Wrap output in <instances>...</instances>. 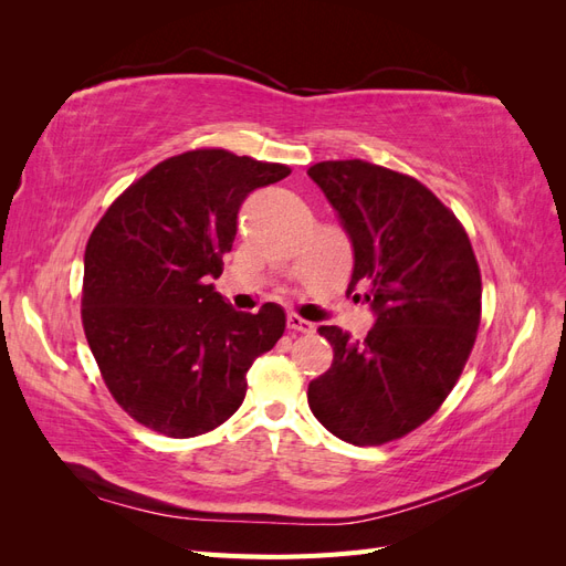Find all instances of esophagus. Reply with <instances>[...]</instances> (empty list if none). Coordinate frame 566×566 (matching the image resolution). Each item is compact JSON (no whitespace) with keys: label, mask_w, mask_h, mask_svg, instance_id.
Segmentation results:
<instances>
[{"label":"esophagus","mask_w":566,"mask_h":566,"mask_svg":"<svg viewBox=\"0 0 566 566\" xmlns=\"http://www.w3.org/2000/svg\"><path fill=\"white\" fill-rule=\"evenodd\" d=\"M287 328L293 331V333H304V335H310V333H314V331H316V325H314L312 321H304V318H300L297 314H290V316H287Z\"/></svg>","instance_id":"34e87169"}]
</instances>
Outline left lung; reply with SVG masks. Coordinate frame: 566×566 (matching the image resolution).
<instances>
[{
	"label": "left lung",
	"mask_w": 566,
	"mask_h": 566,
	"mask_svg": "<svg viewBox=\"0 0 566 566\" xmlns=\"http://www.w3.org/2000/svg\"><path fill=\"white\" fill-rule=\"evenodd\" d=\"M306 175L352 241L347 293L368 287L375 314L366 339L321 325L335 358L306 399L342 441L380 447L420 427L458 382L482 314V276L465 229L418 179L366 160H325Z\"/></svg>",
	"instance_id": "obj_1"
}]
</instances>
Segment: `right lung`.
Masks as SVG:
<instances>
[{
	"label": "right lung",
	"instance_id": "add662e5",
	"mask_svg": "<svg viewBox=\"0 0 566 566\" xmlns=\"http://www.w3.org/2000/svg\"><path fill=\"white\" fill-rule=\"evenodd\" d=\"M290 167L221 148L163 160L101 217L84 250L82 323L127 413L165 437L214 430L241 408L248 370L285 331V312H235L212 279L243 200Z\"/></svg>",
	"mask_w": 566,
	"mask_h": 566
}]
</instances>
